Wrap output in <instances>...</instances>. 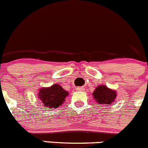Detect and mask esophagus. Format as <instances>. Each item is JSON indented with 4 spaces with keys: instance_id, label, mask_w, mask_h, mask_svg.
Here are the masks:
<instances>
[{
    "instance_id": "34e87169",
    "label": "esophagus",
    "mask_w": 148,
    "mask_h": 148,
    "mask_svg": "<svg viewBox=\"0 0 148 148\" xmlns=\"http://www.w3.org/2000/svg\"><path fill=\"white\" fill-rule=\"evenodd\" d=\"M76 89H77V90H84V88L83 87H77V88Z\"/></svg>"
}]
</instances>
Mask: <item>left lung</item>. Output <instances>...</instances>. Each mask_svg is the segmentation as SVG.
I'll list each match as a JSON object with an SVG mask.
<instances>
[{"instance_id": "obj_1", "label": "left lung", "mask_w": 148, "mask_h": 148, "mask_svg": "<svg viewBox=\"0 0 148 148\" xmlns=\"http://www.w3.org/2000/svg\"><path fill=\"white\" fill-rule=\"evenodd\" d=\"M93 98L99 104L102 106H109L112 104L116 97L115 90H112L104 85L97 86L93 93Z\"/></svg>"}]
</instances>
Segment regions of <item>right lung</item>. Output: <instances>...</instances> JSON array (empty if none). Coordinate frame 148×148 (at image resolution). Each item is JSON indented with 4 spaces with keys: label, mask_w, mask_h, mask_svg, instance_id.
<instances>
[{
    "label": "right lung",
    "mask_w": 148,
    "mask_h": 148,
    "mask_svg": "<svg viewBox=\"0 0 148 148\" xmlns=\"http://www.w3.org/2000/svg\"><path fill=\"white\" fill-rule=\"evenodd\" d=\"M68 92L58 84H54L49 88H42L38 93V98L45 107L56 109L63 104Z\"/></svg>",
    "instance_id": "1"
}]
</instances>
